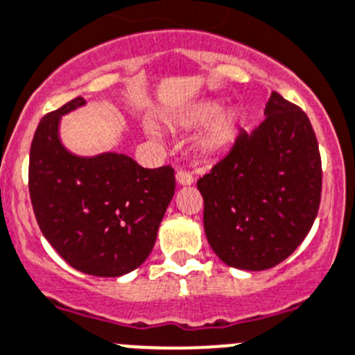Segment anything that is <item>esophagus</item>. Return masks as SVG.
<instances>
[{"mask_svg": "<svg viewBox=\"0 0 355 355\" xmlns=\"http://www.w3.org/2000/svg\"><path fill=\"white\" fill-rule=\"evenodd\" d=\"M175 178H177V184L178 185H192L194 184V177H192L189 171L185 170H178L177 175H175Z\"/></svg>", "mask_w": 355, "mask_h": 355, "instance_id": "34e87169", "label": "esophagus"}]
</instances>
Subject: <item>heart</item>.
<instances>
[{
  "mask_svg": "<svg viewBox=\"0 0 355 355\" xmlns=\"http://www.w3.org/2000/svg\"><path fill=\"white\" fill-rule=\"evenodd\" d=\"M178 126L187 130H199L194 139V153L201 161H216L225 156L230 147L236 144L241 130H243V116L237 109H222V104L216 101H201L185 109L177 119ZM146 133L153 139L161 137V128L157 123L146 121Z\"/></svg>",
  "mask_w": 355,
  "mask_h": 355,
  "instance_id": "heart-1",
  "label": "heart"
}]
</instances>
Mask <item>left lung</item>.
Here are the masks:
<instances>
[{
    "mask_svg": "<svg viewBox=\"0 0 355 355\" xmlns=\"http://www.w3.org/2000/svg\"><path fill=\"white\" fill-rule=\"evenodd\" d=\"M265 121L198 180L205 232L216 257L241 270L286 260L305 239L321 201V156L307 114L272 92Z\"/></svg>",
    "mask_w": 355,
    "mask_h": 355,
    "instance_id": "1",
    "label": "left lung"
}]
</instances>
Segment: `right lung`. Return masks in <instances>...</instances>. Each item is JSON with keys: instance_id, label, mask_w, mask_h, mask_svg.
Listing matches in <instances>:
<instances>
[{"instance_id": "add662e5", "label": "right lung", "mask_w": 355, "mask_h": 355, "mask_svg": "<svg viewBox=\"0 0 355 355\" xmlns=\"http://www.w3.org/2000/svg\"><path fill=\"white\" fill-rule=\"evenodd\" d=\"M83 97L41 119L31 144L29 192L41 232L76 270L119 277L147 260L175 194L170 166L149 170L119 153L79 156L60 139L65 114Z\"/></svg>"}]
</instances>
